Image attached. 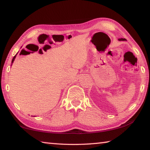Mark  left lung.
<instances>
[{"instance_id": "8db88e82", "label": "left lung", "mask_w": 150, "mask_h": 150, "mask_svg": "<svg viewBox=\"0 0 150 150\" xmlns=\"http://www.w3.org/2000/svg\"><path fill=\"white\" fill-rule=\"evenodd\" d=\"M119 41H125V40H126L125 38H120L118 39Z\"/></svg>"}]
</instances>
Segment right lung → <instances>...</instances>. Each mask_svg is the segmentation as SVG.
Returning <instances> with one entry per match:
<instances>
[{
    "mask_svg": "<svg viewBox=\"0 0 150 150\" xmlns=\"http://www.w3.org/2000/svg\"><path fill=\"white\" fill-rule=\"evenodd\" d=\"M16 55H14V57H13V59H12V63L14 62V59H15V58H16Z\"/></svg>",
    "mask_w": 150,
    "mask_h": 150,
    "instance_id": "right-lung-1",
    "label": "right lung"
}]
</instances>
